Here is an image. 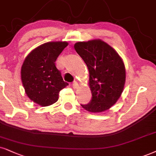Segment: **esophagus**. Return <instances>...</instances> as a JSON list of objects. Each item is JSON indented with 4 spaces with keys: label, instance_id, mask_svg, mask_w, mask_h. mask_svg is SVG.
Returning a JSON list of instances; mask_svg holds the SVG:
<instances>
[{
    "label": "esophagus",
    "instance_id": "1",
    "mask_svg": "<svg viewBox=\"0 0 156 156\" xmlns=\"http://www.w3.org/2000/svg\"><path fill=\"white\" fill-rule=\"evenodd\" d=\"M72 87H73V88H74V89H76V88L79 87L77 82H76V81H74V82H73V83H72Z\"/></svg>",
    "mask_w": 156,
    "mask_h": 156
}]
</instances>
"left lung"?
<instances>
[{"instance_id":"left-lung-1","label":"left lung","mask_w":156,"mask_h":156,"mask_svg":"<svg viewBox=\"0 0 156 156\" xmlns=\"http://www.w3.org/2000/svg\"><path fill=\"white\" fill-rule=\"evenodd\" d=\"M74 49L86 63L90 74L92 99L82 107L93 113L108 110L116 103L124 90L126 71L122 58L100 39L78 42Z\"/></svg>"}]
</instances>
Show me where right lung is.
<instances>
[{
    "instance_id": "add662e5",
    "label": "right lung",
    "mask_w": 156,
    "mask_h": 156,
    "mask_svg": "<svg viewBox=\"0 0 156 156\" xmlns=\"http://www.w3.org/2000/svg\"><path fill=\"white\" fill-rule=\"evenodd\" d=\"M67 45V42H48L34 48L24 59L21 79L25 93L41 106L55 103L59 92L69 85L63 81L55 63Z\"/></svg>"
}]
</instances>
